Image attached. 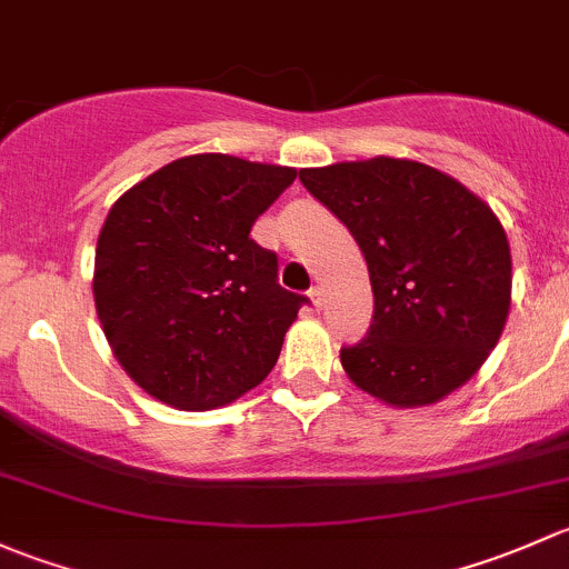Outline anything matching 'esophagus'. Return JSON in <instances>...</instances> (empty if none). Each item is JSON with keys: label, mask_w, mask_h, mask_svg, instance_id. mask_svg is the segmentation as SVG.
<instances>
[{"label": "esophagus", "mask_w": 569, "mask_h": 569, "mask_svg": "<svg viewBox=\"0 0 569 569\" xmlns=\"http://www.w3.org/2000/svg\"><path fill=\"white\" fill-rule=\"evenodd\" d=\"M309 298H312L315 309H320V303H323V290H320L318 284H312V287H309Z\"/></svg>", "instance_id": "1"}]
</instances>
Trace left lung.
<instances>
[{"label": "left lung", "mask_w": 569, "mask_h": 569, "mask_svg": "<svg viewBox=\"0 0 569 569\" xmlns=\"http://www.w3.org/2000/svg\"><path fill=\"white\" fill-rule=\"evenodd\" d=\"M359 243L375 312L339 350L359 389L389 406H430L466 383L501 337L512 257L493 210L438 169L402 158L298 172Z\"/></svg>", "instance_id": "left-lung-1"}]
</instances>
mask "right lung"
I'll use <instances>...</instances> for the list:
<instances>
[{"instance_id": "1", "label": "right lung", "mask_w": 569, "mask_h": 569, "mask_svg": "<svg viewBox=\"0 0 569 569\" xmlns=\"http://www.w3.org/2000/svg\"><path fill=\"white\" fill-rule=\"evenodd\" d=\"M296 169L178 158L111 204L96 249V309L122 370L180 411L238 400L273 370L307 296L279 284L249 236Z\"/></svg>"}]
</instances>
